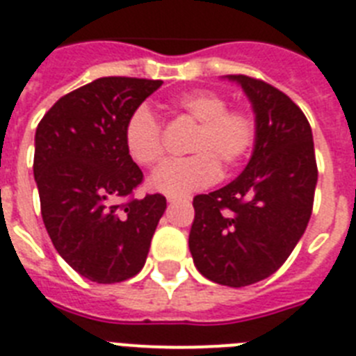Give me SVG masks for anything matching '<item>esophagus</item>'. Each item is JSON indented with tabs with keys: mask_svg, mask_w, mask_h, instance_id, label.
<instances>
[{
	"mask_svg": "<svg viewBox=\"0 0 356 356\" xmlns=\"http://www.w3.org/2000/svg\"><path fill=\"white\" fill-rule=\"evenodd\" d=\"M180 200H189V198H180V196H167V202H169V204H176V202H180Z\"/></svg>",
	"mask_w": 356,
	"mask_h": 356,
	"instance_id": "esophagus-1",
	"label": "esophagus"
}]
</instances>
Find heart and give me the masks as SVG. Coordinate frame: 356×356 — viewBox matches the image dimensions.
I'll return each instance as SVG.
<instances>
[{
  "mask_svg": "<svg viewBox=\"0 0 356 356\" xmlns=\"http://www.w3.org/2000/svg\"><path fill=\"white\" fill-rule=\"evenodd\" d=\"M175 110L196 124L189 152L193 156L161 165L149 186L167 196H184L217 180L220 165L235 167L255 143L257 123L243 108H227L224 95L209 90L180 93L172 99ZM124 147L138 165L154 167L163 158L161 124L147 106L132 112L124 127Z\"/></svg>",
  "mask_w": 356,
  "mask_h": 356,
  "instance_id": "obj_1",
  "label": "heart"
}]
</instances>
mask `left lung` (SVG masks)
<instances>
[{
  "instance_id": "obj_1",
  "label": "left lung",
  "mask_w": 356,
  "mask_h": 356,
  "mask_svg": "<svg viewBox=\"0 0 356 356\" xmlns=\"http://www.w3.org/2000/svg\"><path fill=\"white\" fill-rule=\"evenodd\" d=\"M226 79L252 102L254 152L232 184L193 198L189 250L204 277L238 289L266 280L292 254L311 218L318 167L311 124L289 95L252 76Z\"/></svg>"
}]
</instances>
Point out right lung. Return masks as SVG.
Here are the masks:
<instances>
[{
    "label": "right lung",
    "instance_id": "add662e5",
    "mask_svg": "<svg viewBox=\"0 0 356 356\" xmlns=\"http://www.w3.org/2000/svg\"><path fill=\"white\" fill-rule=\"evenodd\" d=\"M161 81L102 76L51 106L34 136V180L45 229L71 268L119 283L143 268L163 215V195L134 198L143 172L127 152L124 127Z\"/></svg>",
    "mask_w": 356,
    "mask_h": 356
}]
</instances>
